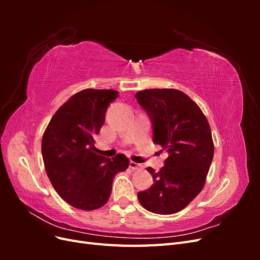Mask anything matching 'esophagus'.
I'll return each mask as SVG.
<instances>
[{
    "label": "esophagus",
    "instance_id": "1",
    "mask_svg": "<svg viewBox=\"0 0 260 260\" xmlns=\"http://www.w3.org/2000/svg\"><path fill=\"white\" fill-rule=\"evenodd\" d=\"M129 167L132 170H140V169H143V166L141 164H138L136 161H130L129 162Z\"/></svg>",
    "mask_w": 260,
    "mask_h": 260
}]
</instances>
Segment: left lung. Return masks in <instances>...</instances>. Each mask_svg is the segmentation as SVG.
Segmentation results:
<instances>
[{"mask_svg":"<svg viewBox=\"0 0 260 260\" xmlns=\"http://www.w3.org/2000/svg\"><path fill=\"white\" fill-rule=\"evenodd\" d=\"M153 124V142L167 151L158 171H147L154 184L138 193L141 205L159 215L182 210L203 190L214 157L207 118L185 93L175 89H147L136 94Z\"/></svg>","mask_w":260,"mask_h":260,"instance_id":"obj_1","label":"left lung"}]
</instances>
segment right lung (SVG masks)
Returning <instances> with one entry per match:
<instances>
[{"instance_id":"1","label":"right lung","mask_w":260,"mask_h":260,"mask_svg":"<svg viewBox=\"0 0 260 260\" xmlns=\"http://www.w3.org/2000/svg\"><path fill=\"white\" fill-rule=\"evenodd\" d=\"M115 90L85 89L76 93L54 114L42 137V157L55 191L69 205L94 210L105 205L116 174L129 159L123 154L106 158L95 153V136L105 121Z\"/></svg>"}]
</instances>
